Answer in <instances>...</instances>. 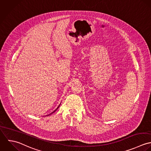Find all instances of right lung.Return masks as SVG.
I'll list each match as a JSON object with an SVG mask.
<instances>
[{
    "label": "right lung",
    "instance_id": "1",
    "mask_svg": "<svg viewBox=\"0 0 151 151\" xmlns=\"http://www.w3.org/2000/svg\"><path fill=\"white\" fill-rule=\"evenodd\" d=\"M60 106H58V107H57V109H58V108H59V107H60ZM57 109H56V110H55V111H53V112H52V113H51V114H52V113H54V111H56V110H57ZM50 114H49V115H50Z\"/></svg>",
    "mask_w": 151,
    "mask_h": 151
}]
</instances>
